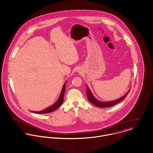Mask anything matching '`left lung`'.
Returning a JSON list of instances; mask_svg holds the SVG:
<instances>
[{
    "mask_svg": "<svg viewBox=\"0 0 153 153\" xmlns=\"http://www.w3.org/2000/svg\"><path fill=\"white\" fill-rule=\"evenodd\" d=\"M130 90H128V91L126 94L125 95L117 100H113V101H110V102H100L99 100H97L95 97H94V96L93 95V94H92L91 91H90V89L88 88V87L86 86V95H87V97L88 99V100L91 102L93 105L97 106V107L99 108H107V107H110L111 106H113L118 103H119L120 102H121L124 98L126 97V96L128 95V92H130Z\"/></svg>",
    "mask_w": 153,
    "mask_h": 153,
    "instance_id": "1",
    "label": "left lung"
}]
</instances>
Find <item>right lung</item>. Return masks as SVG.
I'll list each match as a JSON object with an SVG mask.
<instances>
[{"label":"right lung","instance_id":"right-lung-1","mask_svg":"<svg viewBox=\"0 0 153 153\" xmlns=\"http://www.w3.org/2000/svg\"><path fill=\"white\" fill-rule=\"evenodd\" d=\"M66 83V82H65ZM65 83H64L62 89L61 91V94L59 95V97H58V100L56 102V103L54 104H53L52 106H50L49 108L40 111H32L34 113H39V114H42V113H50L51 111H54L56 110L59 106H60L63 102H64V93H65Z\"/></svg>","mask_w":153,"mask_h":153}]
</instances>
